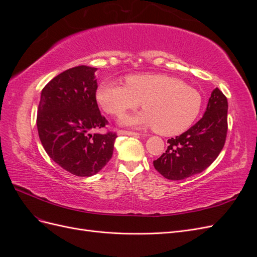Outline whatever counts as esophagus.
Returning a JSON list of instances; mask_svg holds the SVG:
<instances>
[{
	"mask_svg": "<svg viewBox=\"0 0 257 257\" xmlns=\"http://www.w3.org/2000/svg\"><path fill=\"white\" fill-rule=\"evenodd\" d=\"M119 135H127V136H137L139 135V133H137V132H132V131H119L118 132Z\"/></svg>",
	"mask_w": 257,
	"mask_h": 257,
	"instance_id": "34e87169",
	"label": "esophagus"
}]
</instances>
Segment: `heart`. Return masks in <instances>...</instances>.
I'll use <instances>...</instances> for the list:
<instances>
[{
	"instance_id": "heart-1",
	"label": "heart",
	"mask_w": 257,
	"mask_h": 257,
	"mask_svg": "<svg viewBox=\"0 0 257 257\" xmlns=\"http://www.w3.org/2000/svg\"><path fill=\"white\" fill-rule=\"evenodd\" d=\"M96 99L109 114L121 116L143 102L145 110L126 115L128 126L154 127L161 135L172 136L188 130L198 116L203 97L182 80L166 74H136L125 77V85L107 80L98 85Z\"/></svg>"
}]
</instances>
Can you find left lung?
<instances>
[{
  "mask_svg": "<svg viewBox=\"0 0 257 257\" xmlns=\"http://www.w3.org/2000/svg\"><path fill=\"white\" fill-rule=\"evenodd\" d=\"M227 109L226 96L215 88L203 118L180 136L168 139L165 153L153 161L154 168L169 180H183L211 165L226 141Z\"/></svg>",
  "mask_w": 257,
  "mask_h": 257,
  "instance_id": "1",
  "label": "left lung"
}]
</instances>
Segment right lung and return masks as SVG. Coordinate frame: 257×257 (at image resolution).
Wrapping results in <instances>:
<instances>
[{
  "mask_svg": "<svg viewBox=\"0 0 257 257\" xmlns=\"http://www.w3.org/2000/svg\"><path fill=\"white\" fill-rule=\"evenodd\" d=\"M95 67L79 65L59 74L42 90L37 131L45 151L75 176L97 174L112 157L116 134L94 131L108 121L96 103Z\"/></svg>",
  "mask_w": 257,
  "mask_h": 257,
  "instance_id": "add662e5",
  "label": "right lung"
}]
</instances>
